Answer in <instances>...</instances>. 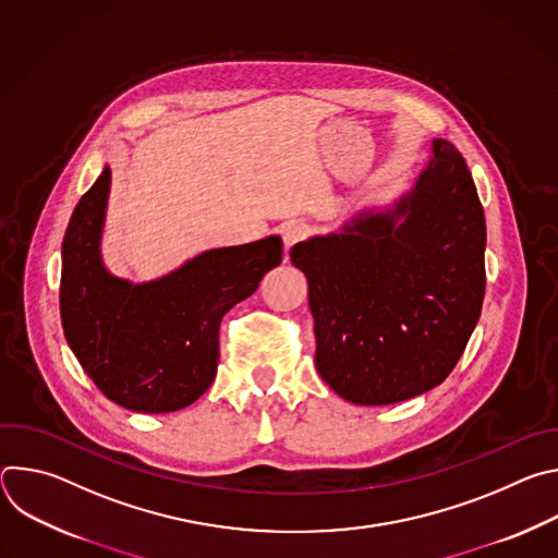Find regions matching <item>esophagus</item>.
<instances>
[{"label": "esophagus", "instance_id": "obj_1", "mask_svg": "<svg viewBox=\"0 0 558 558\" xmlns=\"http://www.w3.org/2000/svg\"><path fill=\"white\" fill-rule=\"evenodd\" d=\"M308 235V227L302 225V222H291L284 227L282 231V241H284V250H291L295 243L304 241V238Z\"/></svg>", "mask_w": 558, "mask_h": 558}]
</instances>
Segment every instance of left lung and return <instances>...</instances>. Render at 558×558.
<instances>
[{
	"label": "left lung",
	"mask_w": 558,
	"mask_h": 558,
	"mask_svg": "<svg viewBox=\"0 0 558 558\" xmlns=\"http://www.w3.org/2000/svg\"><path fill=\"white\" fill-rule=\"evenodd\" d=\"M486 218L459 149L433 141L411 192L291 247L306 276L315 368L347 402L384 407L441 384L486 293Z\"/></svg>",
	"instance_id": "left-lung-1"
}]
</instances>
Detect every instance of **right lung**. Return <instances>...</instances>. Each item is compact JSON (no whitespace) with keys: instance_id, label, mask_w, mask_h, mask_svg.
<instances>
[{"instance_id":"obj_1","label":"right lung","mask_w":558,"mask_h":558,"mask_svg":"<svg viewBox=\"0 0 558 558\" xmlns=\"http://www.w3.org/2000/svg\"><path fill=\"white\" fill-rule=\"evenodd\" d=\"M110 168L76 203L61 245V325L97 388L136 413L194 404L218 368L222 315L280 265V235L209 250L163 278L130 282L101 260Z\"/></svg>"}]
</instances>
